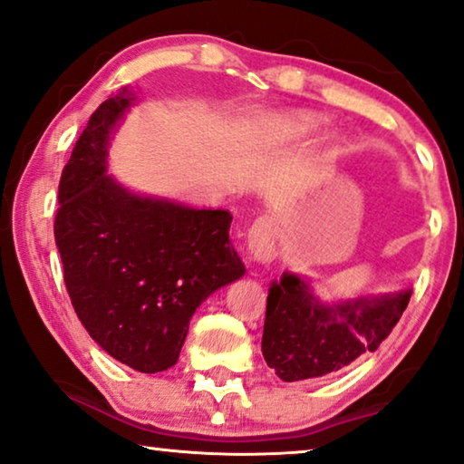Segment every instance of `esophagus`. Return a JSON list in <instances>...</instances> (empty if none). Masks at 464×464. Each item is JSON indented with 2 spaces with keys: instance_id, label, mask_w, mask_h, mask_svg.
<instances>
[{
  "instance_id": "obj_1",
  "label": "esophagus",
  "mask_w": 464,
  "mask_h": 464,
  "mask_svg": "<svg viewBox=\"0 0 464 464\" xmlns=\"http://www.w3.org/2000/svg\"><path fill=\"white\" fill-rule=\"evenodd\" d=\"M247 250L256 262L275 258V225L268 217H260L247 231Z\"/></svg>"
}]
</instances>
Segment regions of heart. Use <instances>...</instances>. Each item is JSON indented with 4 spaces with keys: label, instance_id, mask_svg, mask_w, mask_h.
<instances>
[{
    "label": "heart",
    "instance_id": "heart-1",
    "mask_svg": "<svg viewBox=\"0 0 464 464\" xmlns=\"http://www.w3.org/2000/svg\"><path fill=\"white\" fill-rule=\"evenodd\" d=\"M323 124H324V119H321V116H316V114H310V112L294 114L292 119H289V129L298 135L314 133V130H319L323 127Z\"/></svg>",
    "mask_w": 464,
    "mask_h": 464
}]
</instances>
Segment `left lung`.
I'll use <instances>...</instances> for the list:
<instances>
[{
    "label": "left lung",
    "mask_w": 464,
    "mask_h": 464,
    "mask_svg": "<svg viewBox=\"0 0 464 464\" xmlns=\"http://www.w3.org/2000/svg\"><path fill=\"white\" fill-rule=\"evenodd\" d=\"M411 292L323 304L298 275L268 289L262 354L283 382L329 375L375 352L409 306Z\"/></svg>",
    "instance_id": "left-lung-1"
}]
</instances>
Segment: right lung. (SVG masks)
<instances>
[{
	"label": "right lung",
	"mask_w": 464,
	"mask_h": 464,
	"mask_svg": "<svg viewBox=\"0 0 464 464\" xmlns=\"http://www.w3.org/2000/svg\"><path fill=\"white\" fill-rule=\"evenodd\" d=\"M135 95L95 110L62 170L53 235L82 327L140 372L177 362L196 308L239 279L231 212L141 198L106 175L110 135Z\"/></svg>",
	"instance_id": "1"
}]
</instances>
